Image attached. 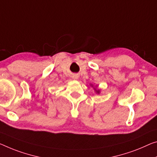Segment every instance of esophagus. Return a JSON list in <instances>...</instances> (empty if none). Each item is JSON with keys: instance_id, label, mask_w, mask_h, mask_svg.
Wrapping results in <instances>:
<instances>
[{"instance_id": "obj_1", "label": "esophagus", "mask_w": 157, "mask_h": 157, "mask_svg": "<svg viewBox=\"0 0 157 157\" xmlns=\"http://www.w3.org/2000/svg\"><path fill=\"white\" fill-rule=\"evenodd\" d=\"M78 76H77V75H74L73 76H72V78H73L74 79V80H76V79H77V78H78Z\"/></svg>"}]
</instances>
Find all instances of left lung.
Returning a JSON list of instances; mask_svg holds the SVG:
<instances>
[{
	"instance_id": "8db88e82",
	"label": "left lung",
	"mask_w": 157,
	"mask_h": 157,
	"mask_svg": "<svg viewBox=\"0 0 157 157\" xmlns=\"http://www.w3.org/2000/svg\"><path fill=\"white\" fill-rule=\"evenodd\" d=\"M95 91H96V93H98V94L100 93V90H95Z\"/></svg>"
}]
</instances>
